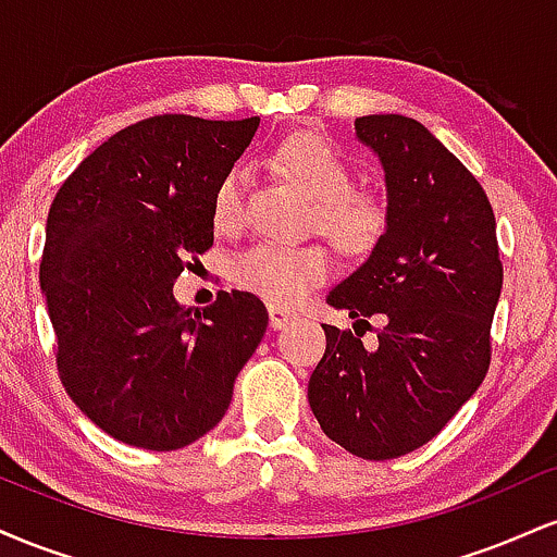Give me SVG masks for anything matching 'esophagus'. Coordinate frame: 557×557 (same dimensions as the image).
<instances>
[{"label":"esophagus","mask_w":557,"mask_h":557,"mask_svg":"<svg viewBox=\"0 0 557 557\" xmlns=\"http://www.w3.org/2000/svg\"><path fill=\"white\" fill-rule=\"evenodd\" d=\"M298 319V314L296 311H290V309H283V306H270V324L274 330H283V327H287V324H293Z\"/></svg>","instance_id":"esophagus-1"}]
</instances>
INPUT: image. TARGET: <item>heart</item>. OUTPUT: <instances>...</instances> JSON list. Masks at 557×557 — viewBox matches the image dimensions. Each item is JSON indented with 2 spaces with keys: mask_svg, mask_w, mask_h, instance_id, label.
Segmentation results:
<instances>
[{
  "mask_svg": "<svg viewBox=\"0 0 557 557\" xmlns=\"http://www.w3.org/2000/svg\"><path fill=\"white\" fill-rule=\"evenodd\" d=\"M274 168L314 198L311 227L348 257H367L380 246L389 225V203L372 188L354 185V164L337 146L317 133H296L272 154ZM246 172L230 168L212 196V225L233 233L243 222ZM330 253L322 243H253L230 264V280L243 290L290 306L330 277Z\"/></svg>",
  "mask_w": 557,
  "mask_h": 557,
  "instance_id": "b5f03b06",
  "label": "heart"
}]
</instances>
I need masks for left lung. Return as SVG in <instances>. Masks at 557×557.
Returning a JSON list of instances; mask_svg holds the SVG:
<instances>
[{"instance_id": "1", "label": "left lung", "mask_w": 557, "mask_h": 557, "mask_svg": "<svg viewBox=\"0 0 557 557\" xmlns=\"http://www.w3.org/2000/svg\"><path fill=\"white\" fill-rule=\"evenodd\" d=\"M356 136L385 168L389 225L330 290L356 335L322 324L327 348L309 406L332 443L387 461L430 443L482 385L503 264L487 194L424 125L369 114ZM369 315L383 319L374 349L358 330Z\"/></svg>"}]
</instances>
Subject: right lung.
<instances>
[{
  "label": "right lung",
  "instance_id": "right-lung-1",
  "mask_svg": "<svg viewBox=\"0 0 557 557\" xmlns=\"http://www.w3.org/2000/svg\"><path fill=\"white\" fill-rule=\"evenodd\" d=\"M257 127L157 114L114 133L57 190L38 270L57 372L120 443L177 450L214 430L264 337L253 293L220 290L203 311L172 296L188 257L212 248L214 188Z\"/></svg>",
  "mask_w": 557,
  "mask_h": 557
}]
</instances>
